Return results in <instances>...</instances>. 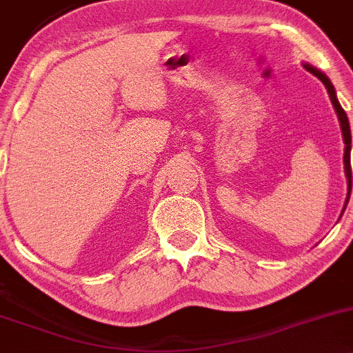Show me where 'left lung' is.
Segmentation results:
<instances>
[{
    "instance_id": "1",
    "label": "left lung",
    "mask_w": 353,
    "mask_h": 353,
    "mask_svg": "<svg viewBox=\"0 0 353 353\" xmlns=\"http://www.w3.org/2000/svg\"><path fill=\"white\" fill-rule=\"evenodd\" d=\"M305 65L306 70L312 72L313 75H316L318 79H320L321 82H323V85L327 87V92L330 96V101H332L333 104V109H335L336 116H339V121H340V128H342V136H343V143H345V153H343V168H345V175H347V181H348V193H347V200H345V205H343V210L345 207H347L348 203V199H350V188H352V168H350V150H352V134H350V124H348V117L345 114V111L342 109V105H340L339 99H336V92H335V87H333L332 81L327 77V75L323 74L321 70H318L316 67L310 65V63H303Z\"/></svg>"
}]
</instances>
